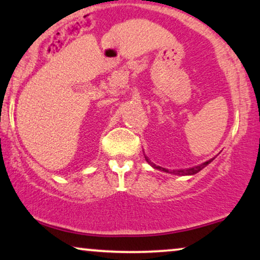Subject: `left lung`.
Returning a JSON list of instances; mask_svg holds the SVG:
<instances>
[{"label":"left lung","mask_w":260,"mask_h":260,"mask_svg":"<svg viewBox=\"0 0 260 260\" xmlns=\"http://www.w3.org/2000/svg\"><path fill=\"white\" fill-rule=\"evenodd\" d=\"M145 155V154H144ZM145 159H146V161L148 162V164H150L152 168H154V169H159V170H162V171H165V172H169L168 170H166V169H162V168H160V166H155V164H153V162H151V160L150 159H148L146 155H145ZM214 159V158H213ZM213 159H209L208 161H205V162H202V164L201 165H196V166H193V168H189V169H181V170H174L171 172V174H174V175H177V176H191V175H195V174H197V172H200L201 170H202V169H205L207 165L209 164V162H212L213 161Z\"/></svg>","instance_id":"1"}]
</instances>
